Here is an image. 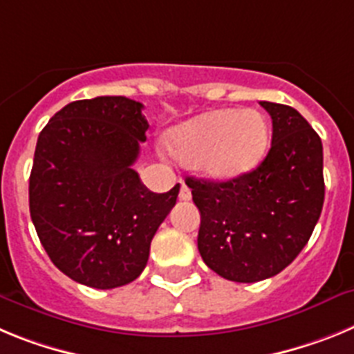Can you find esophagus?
I'll use <instances>...</instances> for the list:
<instances>
[{
    "instance_id": "1",
    "label": "esophagus",
    "mask_w": 354,
    "mask_h": 354,
    "mask_svg": "<svg viewBox=\"0 0 354 354\" xmlns=\"http://www.w3.org/2000/svg\"><path fill=\"white\" fill-rule=\"evenodd\" d=\"M179 198L184 200V202H186V200H192V189H189V187H187L186 184H183V186H180Z\"/></svg>"
}]
</instances>
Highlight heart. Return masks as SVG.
I'll list each match as a JSON object with an SVG mask.
<instances>
[{"mask_svg": "<svg viewBox=\"0 0 354 354\" xmlns=\"http://www.w3.org/2000/svg\"><path fill=\"white\" fill-rule=\"evenodd\" d=\"M270 122L257 109H212L165 134L168 154L193 162L205 179L236 180L262 162L270 149Z\"/></svg>", "mask_w": 354, "mask_h": 354, "instance_id": "obj_1", "label": "heart"}]
</instances>
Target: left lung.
<instances>
[{
    "instance_id": "8db88e82",
    "label": "left lung",
    "mask_w": 354,
    "mask_h": 354,
    "mask_svg": "<svg viewBox=\"0 0 354 354\" xmlns=\"http://www.w3.org/2000/svg\"><path fill=\"white\" fill-rule=\"evenodd\" d=\"M273 136L264 161L227 183L186 177L200 211L198 252L214 273L253 283L278 274L310 239L324 202L323 143L294 108L261 102Z\"/></svg>"
}]
</instances>
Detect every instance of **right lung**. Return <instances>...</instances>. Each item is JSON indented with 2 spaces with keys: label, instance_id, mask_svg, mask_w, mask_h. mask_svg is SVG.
Here are the masks:
<instances>
[{
  "label": "right lung",
  "instance_id": "add662e5",
  "mask_svg": "<svg viewBox=\"0 0 354 354\" xmlns=\"http://www.w3.org/2000/svg\"><path fill=\"white\" fill-rule=\"evenodd\" d=\"M142 109L122 95L74 101L37 140L31 221L53 264L93 289L142 274L150 241L179 195V184L152 193L133 170L149 129Z\"/></svg>",
  "mask_w": 354,
  "mask_h": 354
}]
</instances>
